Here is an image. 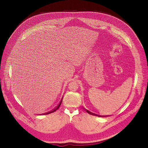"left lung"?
Wrapping results in <instances>:
<instances>
[{
  "label": "left lung",
  "mask_w": 148,
  "mask_h": 148,
  "mask_svg": "<svg viewBox=\"0 0 148 148\" xmlns=\"http://www.w3.org/2000/svg\"><path fill=\"white\" fill-rule=\"evenodd\" d=\"M86 111L87 112H88L89 114H91V115H92L98 116V117H106V115L104 116V115H97V114H95V113H92V112H91L89 111V110H86Z\"/></svg>",
  "instance_id": "1"
}]
</instances>
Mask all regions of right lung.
<instances>
[{"label":"right lung","mask_w":148,"mask_h":148,"mask_svg":"<svg viewBox=\"0 0 148 148\" xmlns=\"http://www.w3.org/2000/svg\"><path fill=\"white\" fill-rule=\"evenodd\" d=\"M62 99H63V98H62ZM62 99L60 101V103L59 104V105H58L56 108H54L53 109V110H52L51 111H49V112H46V113H44V114H43V115H47V114H51V113H52V112H55V111H56L59 108V107L60 106V104H61V103H62Z\"/></svg>","instance_id":"add662e5"}]
</instances>
